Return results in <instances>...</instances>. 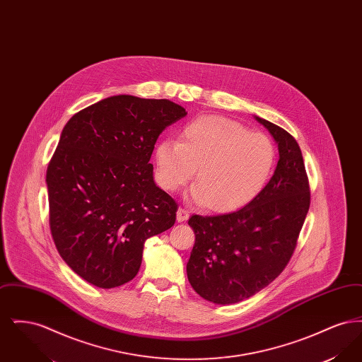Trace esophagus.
<instances>
[{
	"mask_svg": "<svg viewBox=\"0 0 362 362\" xmlns=\"http://www.w3.org/2000/svg\"><path fill=\"white\" fill-rule=\"evenodd\" d=\"M189 210H186V209H183V207H179V209H177V213H176V220H177L179 223H183V221H186V220L189 218Z\"/></svg>",
	"mask_w": 362,
	"mask_h": 362,
	"instance_id": "esophagus-1",
	"label": "esophagus"
}]
</instances>
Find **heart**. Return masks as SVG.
Returning a JSON list of instances; mask_svg holds the SVG:
<instances>
[{
  "mask_svg": "<svg viewBox=\"0 0 362 362\" xmlns=\"http://www.w3.org/2000/svg\"><path fill=\"white\" fill-rule=\"evenodd\" d=\"M273 139L221 117L189 122L179 141L163 139L155 149L156 180L165 191L185 187L197 173L191 198L226 213L251 202L276 164Z\"/></svg>",
  "mask_w": 362,
  "mask_h": 362,
  "instance_id": "heart-1",
  "label": "heart"
}]
</instances>
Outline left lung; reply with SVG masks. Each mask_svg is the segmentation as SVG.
<instances>
[{
    "label": "left lung",
    "mask_w": 362,
    "mask_h": 362,
    "mask_svg": "<svg viewBox=\"0 0 362 362\" xmlns=\"http://www.w3.org/2000/svg\"><path fill=\"white\" fill-rule=\"evenodd\" d=\"M255 118L278 144L273 177L239 210L189 220L195 243L187 278L195 292L214 304L239 303L272 284L292 258L310 209V182L297 141L274 123Z\"/></svg>",
    "instance_id": "left-lung-1"
}]
</instances>
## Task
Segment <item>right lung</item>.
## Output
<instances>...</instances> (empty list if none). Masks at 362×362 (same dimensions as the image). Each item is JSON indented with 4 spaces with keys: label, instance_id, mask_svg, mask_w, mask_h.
I'll return each instance as SVG.
<instances>
[{
    "label": "right lung",
    "instance_id": "obj_1",
    "mask_svg": "<svg viewBox=\"0 0 362 362\" xmlns=\"http://www.w3.org/2000/svg\"><path fill=\"white\" fill-rule=\"evenodd\" d=\"M167 99L118 95L74 114L47 167L52 240L70 269L111 289L137 276L144 243L170 229L177 204L149 163L158 136L186 117Z\"/></svg>",
    "mask_w": 362,
    "mask_h": 362
}]
</instances>
